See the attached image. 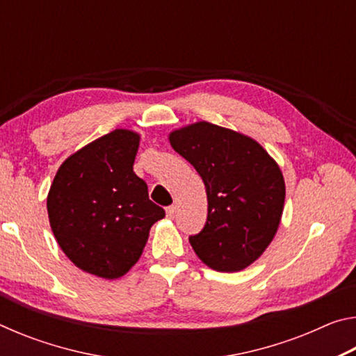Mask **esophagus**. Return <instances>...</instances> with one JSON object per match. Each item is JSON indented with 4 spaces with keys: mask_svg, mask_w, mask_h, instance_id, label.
<instances>
[{
    "mask_svg": "<svg viewBox=\"0 0 356 356\" xmlns=\"http://www.w3.org/2000/svg\"><path fill=\"white\" fill-rule=\"evenodd\" d=\"M174 215H176V207H174V206L166 207V216H168V218L172 220Z\"/></svg>",
    "mask_w": 356,
    "mask_h": 356,
    "instance_id": "34e87169",
    "label": "esophagus"
}]
</instances>
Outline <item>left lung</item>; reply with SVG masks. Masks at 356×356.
Here are the masks:
<instances>
[{"label":"left lung","instance_id":"left-lung-1","mask_svg":"<svg viewBox=\"0 0 356 356\" xmlns=\"http://www.w3.org/2000/svg\"><path fill=\"white\" fill-rule=\"evenodd\" d=\"M170 143L206 185L207 221L190 237L193 250L218 272L246 268L278 231L286 197L278 163L252 138L204 120L171 131Z\"/></svg>","mask_w":356,"mask_h":356}]
</instances>
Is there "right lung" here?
I'll list each match as a JSON object with an SVG mask.
<instances>
[{
	"label": "right lung",
	"instance_id": "1",
	"mask_svg": "<svg viewBox=\"0 0 356 356\" xmlns=\"http://www.w3.org/2000/svg\"><path fill=\"white\" fill-rule=\"evenodd\" d=\"M140 135L116 129L72 154L47 197L51 231L83 272L120 278L138 262L165 210L134 172Z\"/></svg>",
	"mask_w": 356,
	"mask_h": 356
}]
</instances>
